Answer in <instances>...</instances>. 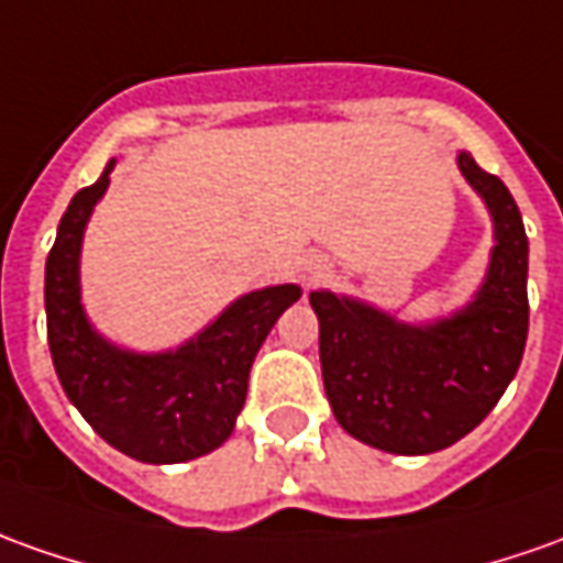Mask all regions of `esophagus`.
<instances>
[{
	"label": "esophagus",
	"mask_w": 563,
	"mask_h": 563,
	"mask_svg": "<svg viewBox=\"0 0 563 563\" xmlns=\"http://www.w3.org/2000/svg\"><path fill=\"white\" fill-rule=\"evenodd\" d=\"M328 273H331V263L324 257H309L303 260V266H300V278H303L306 288L319 285L321 278H328Z\"/></svg>",
	"instance_id": "esophagus-1"
}]
</instances>
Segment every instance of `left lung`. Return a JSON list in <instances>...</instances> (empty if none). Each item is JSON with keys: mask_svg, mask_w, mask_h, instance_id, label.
<instances>
[{"mask_svg": "<svg viewBox=\"0 0 563 563\" xmlns=\"http://www.w3.org/2000/svg\"><path fill=\"white\" fill-rule=\"evenodd\" d=\"M460 170L494 214L482 290L451 319L410 328L374 306L312 290L324 393L349 435L386 453H435L494 410L525 355L527 232L506 184L460 153Z\"/></svg>", "mask_w": 563, "mask_h": 563, "instance_id": "obj_1", "label": "left lung"}]
</instances>
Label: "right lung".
<instances>
[{
    "mask_svg": "<svg viewBox=\"0 0 563 563\" xmlns=\"http://www.w3.org/2000/svg\"><path fill=\"white\" fill-rule=\"evenodd\" d=\"M112 165L97 184L79 189L60 217L45 263L48 349L67 398L107 444L141 463H186L232 435L254 355L278 316L300 300V288L244 294L177 352L137 355L110 346L81 312L79 251Z\"/></svg>",
    "mask_w": 563,
    "mask_h": 563,
    "instance_id": "1",
    "label": "right lung"
}]
</instances>
